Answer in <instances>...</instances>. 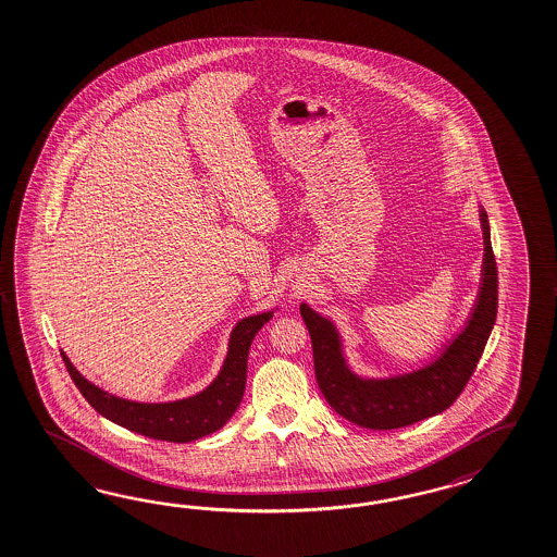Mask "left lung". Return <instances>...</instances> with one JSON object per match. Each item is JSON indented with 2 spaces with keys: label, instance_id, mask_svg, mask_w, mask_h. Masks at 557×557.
<instances>
[{
  "label": "left lung",
  "instance_id": "left-lung-1",
  "mask_svg": "<svg viewBox=\"0 0 557 557\" xmlns=\"http://www.w3.org/2000/svg\"><path fill=\"white\" fill-rule=\"evenodd\" d=\"M483 264L475 305L466 326L431 362L403 375H357L347 362L336 324L300 302L311 333L314 375L326 403L350 423L375 431L407 428L451 407L478 367L497 317V267L493 257L487 212L479 207Z\"/></svg>",
  "mask_w": 557,
  "mask_h": 557
}]
</instances>
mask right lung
Instances as JSON below:
<instances>
[{
  "mask_svg": "<svg viewBox=\"0 0 557 557\" xmlns=\"http://www.w3.org/2000/svg\"><path fill=\"white\" fill-rule=\"evenodd\" d=\"M274 311L276 309L245 317L243 321L234 324L219 375L200 393L176 401L138 403L122 399L79 375L78 369L67 359L64 350L62 357L67 373L84 399L102 417L120 428L129 429L150 440L190 443L224 428L238 409L245 395L246 361L250 343L260 329L271 321Z\"/></svg>",
  "mask_w": 557,
  "mask_h": 557,
  "instance_id": "obj_1",
  "label": "right lung"
}]
</instances>
